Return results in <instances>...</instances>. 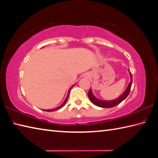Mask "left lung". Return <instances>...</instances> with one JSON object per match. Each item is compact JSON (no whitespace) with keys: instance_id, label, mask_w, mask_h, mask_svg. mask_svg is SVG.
<instances>
[{"instance_id":"1","label":"left lung","mask_w":158,"mask_h":158,"mask_svg":"<svg viewBox=\"0 0 158 158\" xmlns=\"http://www.w3.org/2000/svg\"><path fill=\"white\" fill-rule=\"evenodd\" d=\"M129 73H130V76H131V82L129 83V85H128L126 90L124 91V93L121 95L120 97L115 99V100H110V101L99 100V99L96 98L92 94V91H91V89H90L89 92H88V97H89L90 101L92 102L94 105L98 106V107L104 108H112V107H114V106H116L118 104H119L120 103H121V102H122L124 100V99H126L127 97L129 96L130 91H131L132 82H133V78H132L131 73V72H129Z\"/></svg>"}]
</instances>
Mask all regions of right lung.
<instances>
[{"label":"right lung","instance_id":"obj_1","mask_svg":"<svg viewBox=\"0 0 158 158\" xmlns=\"http://www.w3.org/2000/svg\"><path fill=\"white\" fill-rule=\"evenodd\" d=\"M72 87H73V86H72ZM72 87L70 88V89H69V91H70V90H71V88H72ZM69 93H68V95H67V98H66V99H65V100L64 101L63 103H62V104L60 106H58V107H57V108H54V109H49V110H44V111H46V112H54V111L58 110H59V109H60L61 108L63 107V106L65 105L66 102H67V100H68V98H69Z\"/></svg>","mask_w":158,"mask_h":158}]
</instances>
